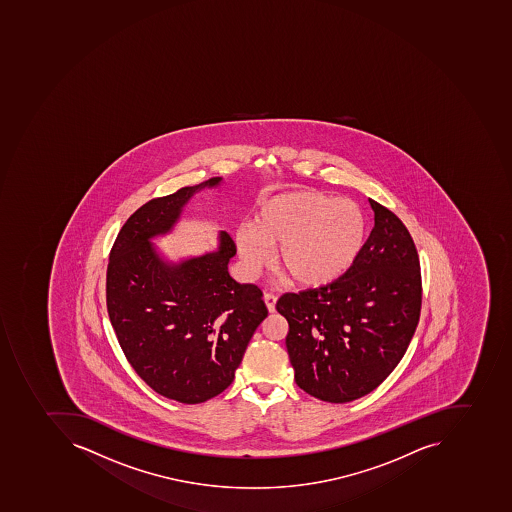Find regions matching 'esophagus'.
Returning a JSON list of instances; mask_svg holds the SVG:
<instances>
[{"mask_svg": "<svg viewBox=\"0 0 512 512\" xmlns=\"http://www.w3.org/2000/svg\"><path fill=\"white\" fill-rule=\"evenodd\" d=\"M263 299H265V304L269 312H274V310H276L277 296L273 295V293H265Z\"/></svg>", "mask_w": 512, "mask_h": 512, "instance_id": "34e87169", "label": "esophagus"}]
</instances>
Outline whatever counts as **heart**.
<instances>
[{
  "mask_svg": "<svg viewBox=\"0 0 512 512\" xmlns=\"http://www.w3.org/2000/svg\"><path fill=\"white\" fill-rule=\"evenodd\" d=\"M367 221L358 203L314 191L285 192L262 203L254 225L236 232L239 255L250 273L271 263L293 284L321 288L355 268L367 243Z\"/></svg>",
  "mask_w": 512,
  "mask_h": 512,
  "instance_id": "1",
  "label": "heart"
}]
</instances>
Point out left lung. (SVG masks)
<instances>
[{
  "label": "left lung",
  "instance_id": "8db88e82",
  "mask_svg": "<svg viewBox=\"0 0 512 512\" xmlns=\"http://www.w3.org/2000/svg\"><path fill=\"white\" fill-rule=\"evenodd\" d=\"M375 225L355 268L328 287L285 293L276 309L296 385L345 403L366 396L405 355L419 323L421 265L408 228L370 200Z\"/></svg>",
  "mask_w": 512,
  "mask_h": 512
}]
</instances>
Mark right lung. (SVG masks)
I'll list each match as a JSON object with an SVG mask.
<instances>
[{"mask_svg":"<svg viewBox=\"0 0 512 512\" xmlns=\"http://www.w3.org/2000/svg\"><path fill=\"white\" fill-rule=\"evenodd\" d=\"M211 178L140 206L121 227L107 266V310L124 356L151 389L181 403H202L232 385L255 329L268 317L262 290L228 274L232 236L219 250L167 265L150 239L173 227L181 209Z\"/></svg>","mask_w":512,"mask_h":512,"instance_id":"right-lung-1","label":"right lung"}]
</instances>
